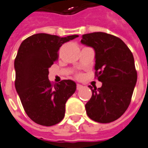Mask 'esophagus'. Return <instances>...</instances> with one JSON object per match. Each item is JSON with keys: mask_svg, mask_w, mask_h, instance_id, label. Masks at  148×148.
<instances>
[{"mask_svg": "<svg viewBox=\"0 0 148 148\" xmlns=\"http://www.w3.org/2000/svg\"><path fill=\"white\" fill-rule=\"evenodd\" d=\"M81 88H83V86H82V85H80V84H76V89H77V90H80Z\"/></svg>", "mask_w": 148, "mask_h": 148, "instance_id": "34e87169", "label": "esophagus"}]
</instances>
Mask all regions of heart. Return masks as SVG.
<instances>
[{
    "instance_id": "b5f03b06",
    "label": "heart",
    "mask_w": 148,
    "mask_h": 148,
    "mask_svg": "<svg viewBox=\"0 0 148 148\" xmlns=\"http://www.w3.org/2000/svg\"><path fill=\"white\" fill-rule=\"evenodd\" d=\"M75 76H76V78L80 79V78H82V76H83V75H82L81 73H78V74H76V75H75Z\"/></svg>"
}]
</instances>
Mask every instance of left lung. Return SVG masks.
<instances>
[{
	"mask_svg": "<svg viewBox=\"0 0 148 148\" xmlns=\"http://www.w3.org/2000/svg\"><path fill=\"white\" fill-rule=\"evenodd\" d=\"M81 43L95 51V77L101 87L92 89V96L85 105L92 120L112 123L120 118L130 104L137 79L132 52L120 38L96 32L84 34Z\"/></svg>",
	"mask_w": 148,
	"mask_h": 148,
	"instance_id": "8db88e82",
	"label": "left lung"
}]
</instances>
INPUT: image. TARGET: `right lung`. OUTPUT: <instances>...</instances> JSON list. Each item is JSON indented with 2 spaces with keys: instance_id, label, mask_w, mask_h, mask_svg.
Wrapping results in <instances>:
<instances>
[{
  "instance_id": "right-lung-1",
  "label": "right lung",
  "mask_w": 148,
  "mask_h": 148,
  "mask_svg": "<svg viewBox=\"0 0 148 148\" xmlns=\"http://www.w3.org/2000/svg\"><path fill=\"white\" fill-rule=\"evenodd\" d=\"M78 37H60L37 33L23 41L15 59V86L23 108L30 119L39 125L51 126L65 116V103L75 93L76 84L64 79L52 84L48 69L58 58L62 44Z\"/></svg>"
}]
</instances>
